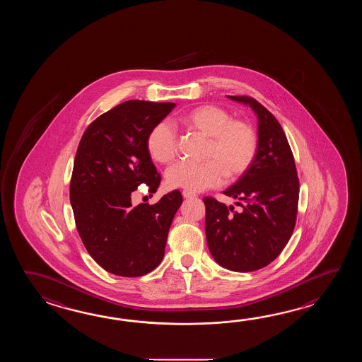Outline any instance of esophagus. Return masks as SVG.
Here are the masks:
<instances>
[{
    "mask_svg": "<svg viewBox=\"0 0 362 362\" xmlns=\"http://www.w3.org/2000/svg\"><path fill=\"white\" fill-rule=\"evenodd\" d=\"M182 197L186 198V199H189V198H194V197H195V194L192 192H187V190H184V192H182Z\"/></svg>",
    "mask_w": 362,
    "mask_h": 362,
    "instance_id": "34e87169",
    "label": "esophagus"
}]
</instances>
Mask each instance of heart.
<instances>
[{
  "label": "heart",
  "instance_id": "obj_1",
  "mask_svg": "<svg viewBox=\"0 0 362 362\" xmlns=\"http://www.w3.org/2000/svg\"><path fill=\"white\" fill-rule=\"evenodd\" d=\"M187 131L208 139L202 164L180 162L165 173L170 187L199 192L223 182L225 177L235 180L252 165L257 153V136L254 128L242 120H233L230 114L214 105L192 108L178 117ZM147 151L155 162L170 164L178 153L177 137L170 125L160 123L150 131Z\"/></svg>",
  "mask_w": 362,
  "mask_h": 362
}]
</instances>
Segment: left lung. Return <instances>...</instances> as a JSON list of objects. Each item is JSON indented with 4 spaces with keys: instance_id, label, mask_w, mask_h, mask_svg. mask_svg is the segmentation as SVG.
<instances>
[{
    "instance_id": "left-lung-1",
    "label": "left lung",
    "mask_w": 362,
    "mask_h": 362,
    "mask_svg": "<svg viewBox=\"0 0 362 362\" xmlns=\"http://www.w3.org/2000/svg\"><path fill=\"white\" fill-rule=\"evenodd\" d=\"M248 105L257 116V153L252 165L223 194L234 206L206 197V235L209 252L226 269H262L291 238L299 202V178L285 132L274 115L247 95H228Z\"/></svg>"
}]
</instances>
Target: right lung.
I'll list each match as a JSON object with an SVG mask.
<instances>
[{
	"mask_svg": "<svg viewBox=\"0 0 362 362\" xmlns=\"http://www.w3.org/2000/svg\"><path fill=\"white\" fill-rule=\"evenodd\" d=\"M175 103L127 100L93 122L77 147L69 199L78 235L100 267L115 276L141 277L163 260L170 223L182 203L178 190L153 206H132V192H155L160 175L146 139Z\"/></svg>",
	"mask_w": 362,
	"mask_h": 362,
	"instance_id": "right-lung-1",
	"label": "right lung"
}]
</instances>
